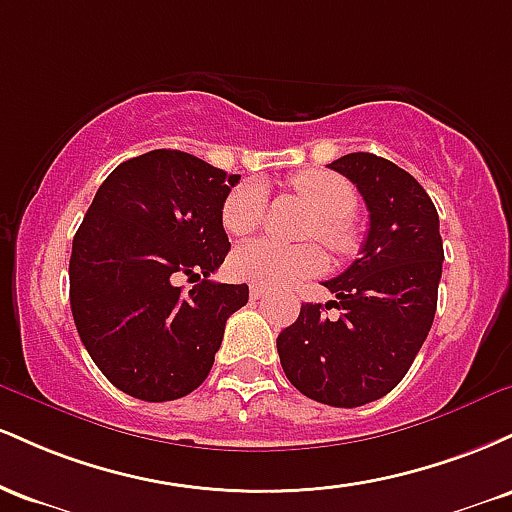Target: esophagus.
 Wrapping results in <instances>:
<instances>
[{"label": "esophagus", "mask_w": 512, "mask_h": 512, "mask_svg": "<svg viewBox=\"0 0 512 512\" xmlns=\"http://www.w3.org/2000/svg\"><path fill=\"white\" fill-rule=\"evenodd\" d=\"M267 289H264V286H260V284H252L250 286V298H252V301H257V298H264V296H267Z\"/></svg>", "instance_id": "1"}]
</instances>
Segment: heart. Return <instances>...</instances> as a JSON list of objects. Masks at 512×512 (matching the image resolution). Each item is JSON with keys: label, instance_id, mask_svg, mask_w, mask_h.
I'll return each instance as SVG.
<instances>
[{"label": "heart", "instance_id": "b5f03b06", "mask_svg": "<svg viewBox=\"0 0 512 512\" xmlns=\"http://www.w3.org/2000/svg\"><path fill=\"white\" fill-rule=\"evenodd\" d=\"M289 187L315 209L308 233L317 236L337 255H351L358 248V231L349 214L356 209V190L349 180L332 170L308 168L289 180ZM267 192L257 182H245L226 197L221 221L231 236L243 238L262 226ZM233 272L240 279L262 286H286L308 279L327 267V255L317 243L289 245L274 238L250 240L233 252Z\"/></svg>", "mask_w": 512, "mask_h": 512}]
</instances>
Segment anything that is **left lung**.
<instances>
[{"label":"left lung","instance_id":"1","mask_svg":"<svg viewBox=\"0 0 512 512\" xmlns=\"http://www.w3.org/2000/svg\"><path fill=\"white\" fill-rule=\"evenodd\" d=\"M356 185L368 209L361 257L325 281L337 321L320 303L276 339L281 368L298 392L330 407H361L385 397L407 375L426 342L443 274L438 211L407 170L375 154L330 163Z\"/></svg>","mask_w":512,"mask_h":512}]
</instances>
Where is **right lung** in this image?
<instances>
[{"label": "right lung", "instance_id": "add662e5", "mask_svg": "<svg viewBox=\"0 0 512 512\" xmlns=\"http://www.w3.org/2000/svg\"><path fill=\"white\" fill-rule=\"evenodd\" d=\"M240 175L185 151L120 163L72 243L69 303L88 356L117 390L170 402L207 380L248 284L209 279L231 243L221 209ZM180 275L195 287L182 292Z\"/></svg>", "mask_w": 512, "mask_h": 512}]
</instances>
